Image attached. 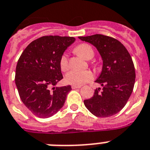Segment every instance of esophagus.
I'll return each mask as SVG.
<instances>
[{"instance_id":"1","label":"esophagus","mask_w":150,"mask_h":150,"mask_svg":"<svg viewBox=\"0 0 150 150\" xmlns=\"http://www.w3.org/2000/svg\"><path fill=\"white\" fill-rule=\"evenodd\" d=\"M72 89H79L81 87V86H76V85H72Z\"/></svg>"}]
</instances>
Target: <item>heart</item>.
<instances>
[{
	"label": "heart",
	"mask_w": 150,
	"mask_h": 150,
	"mask_svg": "<svg viewBox=\"0 0 150 150\" xmlns=\"http://www.w3.org/2000/svg\"><path fill=\"white\" fill-rule=\"evenodd\" d=\"M75 50L78 54H80L82 57L86 60H90L94 56V51L91 47V46L87 44H81L78 45ZM60 67L63 71L68 70V59L66 54H64L60 59ZM93 78V74L90 70H71L68 72L65 76L66 82L69 84L81 86L83 84L89 82Z\"/></svg>",
	"instance_id": "1"
}]
</instances>
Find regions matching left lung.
Instances as JSON below:
<instances>
[{
    "mask_svg": "<svg viewBox=\"0 0 150 150\" xmlns=\"http://www.w3.org/2000/svg\"><path fill=\"white\" fill-rule=\"evenodd\" d=\"M97 49L103 60L101 74L95 82L103 87L94 90L91 98L84 105L92 114L109 117L117 114L128 101L135 83L133 60L123 44L115 38L102 34L79 37Z\"/></svg>",
    "mask_w": 150,
    "mask_h": 150,
    "instance_id": "left-lung-1",
    "label": "left lung"
}]
</instances>
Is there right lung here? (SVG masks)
Instances as JSON below:
<instances>
[{
  "mask_svg": "<svg viewBox=\"0 0 150 150\" xmlns=\"http://www.w3.org/2000/svg\"><path fill=\"white\" fill-rule=\"evenodd\" d=\"M75 41L73 37L44 36L32 41L16 67L15 83L22 102L40 118H48L63 107L70 85L55 86L63 79L60 59Z\"/></svg>",
  "mask_w": 150,
  "mask_h": 150,
  "instance_id": "obj_1",
  "label": "right lung"
}]
</instances>
